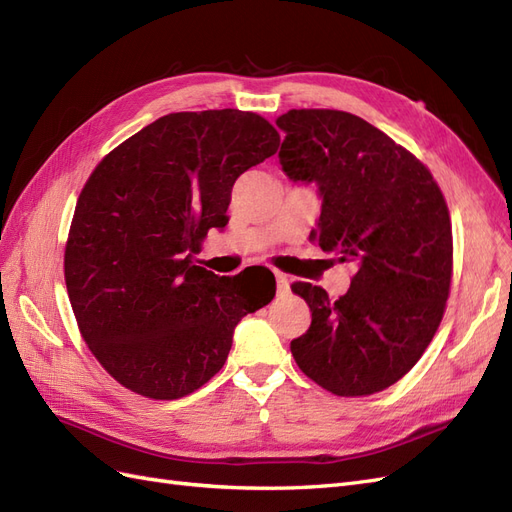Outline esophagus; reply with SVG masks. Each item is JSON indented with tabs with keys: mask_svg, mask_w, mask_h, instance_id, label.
I'll use <instances>...</instances> for the list:
<instances>
[{
	"mask_svg": "<svg viewBox=\"0 0 512 512\" xmlns=\"http://www.w3.org/2000/svg\"><path fill=\"white\" fill-rule=\"evenodd\" d=\"M273 275H275V284H277V294H286L288 288H290L288 275L282 273V271H273Z\"/></svg>",
	"mask_w": 512,
	"mask_h": 512,
	"instance_id": "obj_1",
	"label": "esophagus"
}]
</instances>
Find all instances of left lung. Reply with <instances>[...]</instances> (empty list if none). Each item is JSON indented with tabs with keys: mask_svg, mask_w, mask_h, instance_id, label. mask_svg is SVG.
I'll list each match as a JSON object with an SVG mask.
<instances>
[{
	"mask_svg": "<svg viewBox=\"0 0 512 512\" xmlns=\"http://www.w3.org/2000/svg\"><path fill=\"white\" fill-rule=\"evenodd\" d=\"M280 164L322 196L312 239L356 273L348 292L294 282L312 312L290 342L299 369L339 397L389 389L436 335L453 277V230L429 168L365 119L331 108H292Z\"/></svg>",
	"mask_w": 512,
	"mask_h": 512,
	"instance_id": "obj_1",
	"label": "left lung"
}]
</instances>
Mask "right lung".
<instances>
[{"label": "right lung", "mask_w": 512, "mask_h": 512, "mask_svg": "<svg viewBox=\"0 0 512 512\" xmlns=\"http://www.w3.org/2000/svg\"><path fill=\"white\" fill-rule=\"evenodd\" d=\"M277 147L280 134L256 113H170L89 175L66 241L68 297L91 354L132 393L200 389L224 367L237 322L275 297L273 273L254 290L194 254L226 226L239 175Z\"/></svg>", "instance_id": "add662e5"}]
</instances>
